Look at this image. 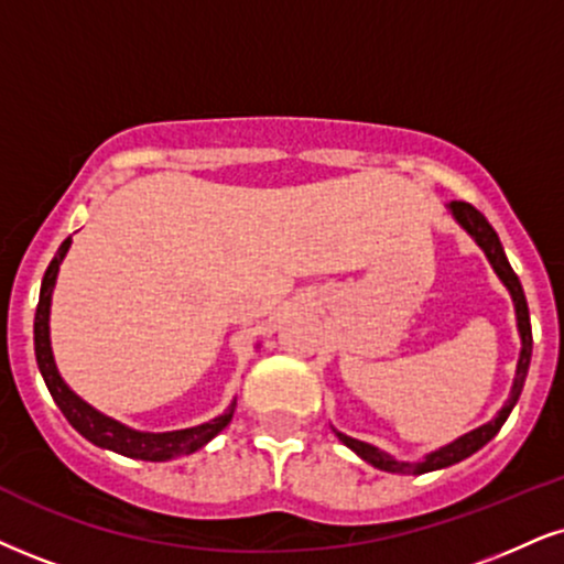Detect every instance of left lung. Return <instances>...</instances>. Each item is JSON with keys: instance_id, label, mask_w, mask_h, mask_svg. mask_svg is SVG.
I'll use <instances>...</instances> for the list:
<instances>
[{"instance_id": "left-lung-1", "label": "left lung", "mask_w": 564, "mask_h": 564, "mask_svg": "<svg viewBox=\"0 0 564 564\" xmlns=\"http://www.w3.org/2000/svg\"><path fill=\"white\" fill-rule=\"evenodd\" d=\"M447 212L452 214V219H455L457 225H460L465 232L474 238L476 246L484 250V256L489 259L491 269H495V274L499 276V282H502L507 288V293H510L512 305H516V322H518V335H520V356H518V366H516V379H512L510 394H507L505 405L497 410L495 419L486 421L484 426L468 431V434L457 436V440H452L449 444H444V447H440V449H431L429 455L421 457V460H398V457H392L389 452L373 447V444H368V442L352 440V436H347V434H343V431L335 429L337 440L343 442L345 447H350L360 457V460L371 463L373 468L387 470V474H400V476L431 474V470L449 468V465L465 460V457H470L474 452L481 449L484 444H489L497 436V431L505 426L507 415L512 413V408H516L520 392H523L528 366H531L533 337H531V316H528L525 293H523V284H520V280H518V274L510 267V261H507L502 242H499V235L495 232V227L486 221L484 214L470 204H465V200H452V204H447Z\"/></svg>"}]
</instances>
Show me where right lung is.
Listing matches in <instances>:
<instances>
[{
    "mask_svg": "<svg viewBox=\"0 0 564 564\" xmlns=\"http://www.w3.org/2000/svg\"><path fill=\"white\" fill-rule=\"evenodd\" d=\"M73 246V238L62 242L57 256H54L52 263H48L44 280H41V295H39V308H36V322H33V345H36V364L41 377L46 381V389L52 392L54 402L62 410V415L69 421V426L78 431L80 436H86L90 444L101 449H112L117 455L135 457V460H149V463H164L172 460V457L191 455L214 440L221 429L232 421L235 405L238 400L229 402L225 413L217 415V419L200 423V426L193 429H177V431H162V434H154V431H138L124 426V423L109 419L101 410L88 405L86 400L78 398L65 384L62 379L57 364H54L52 352V335H48V316H52V293L54 284H57V274L62 261H65L67 250Z\"/></svg>",
    "mask_w": 564,
    "mask_h": 564,
    "instance_id": "1",
    "label": "right lung"
}]
</instances>
